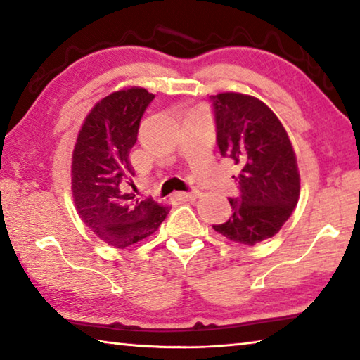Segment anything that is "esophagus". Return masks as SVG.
I'll use <instances>...</instances> for the list:
<instances>
[{
  "mask_svg": "<svg viewBox=\"0 0 360 360\" xmlns=\"http://www.w3.org/2000/svg\"><path fill=\"white\" fill-rule=\"evenodd\" d=\"M200 195V192L197 188H193V191H187V192H181L179 197L184 198V200H195Z\"/></svg>",
  "mask_w": 360,
  "mask_h": 360,
  "instance_id": "1",
  "label": "esophagus"
}]
</instances>
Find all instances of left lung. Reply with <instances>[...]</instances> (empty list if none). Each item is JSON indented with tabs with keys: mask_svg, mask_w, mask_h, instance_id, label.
<instances>
[{
	"mask_svg": "<svg viewBox=\"0 0 360 360\" xmlns=\"http://www.w3.org/2000/svg\"><path fill=\"white\" fill-rule=\"evenodd\" d=\"M221 155L233 162L238 197L229 198L227 222L217 233L254 246L275 236L290 217L300 195V174L288 131L265 103L243 94L210 96Z\"/></svg>",
	"mask_w": 360,
	"mask_h": 360,
	"instance_id": "8db88e82",
	"label": "left lung"
}]
</instances>
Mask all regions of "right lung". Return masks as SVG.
I'll use <instances>...</instances> for the list:
<instances>
[{"label":"right lung","mask_w":360,"mask_h":360,"mask_svg":"<svg viewBox=\"0 0 360 360\" xmlns=\"http://www.w3.org/2000/svg\"><path fill=\"white\" fill-rule=\"evenodd\" d=\"M152 100L154 95L139 87L105 96L85 117L72 152L71 188L77 214L114 248L148 238L172 208L152 198L138 200L130 192L135 169L129 155Z\"/></svg>","instance_id":"obj_1"}]
</instances>
